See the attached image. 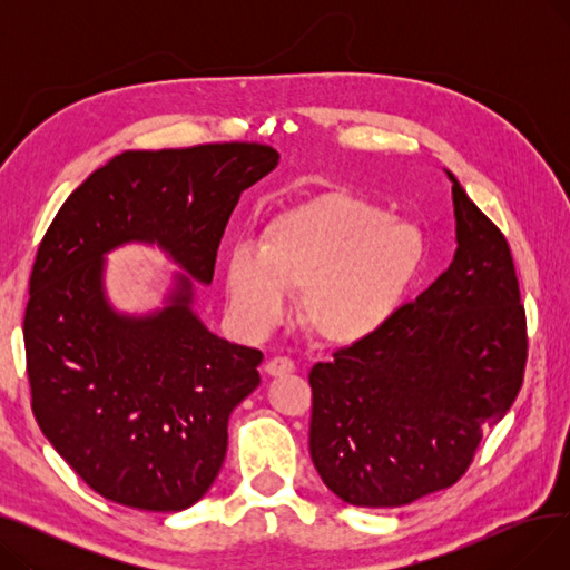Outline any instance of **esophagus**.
Returning <instances> with one entry per match:
<instances>
[{
  "instance_id": "1",
  "label": "esophagus",
  "mask_w": 570,
  "mask_h": 570,
  "mask_svg": "<svg viewBox=\"0 0 570 570\" xmlns=\"http://www.w3.org/2000/svg\"><path fill=\"white\" fill-rule=\"evenodd\" d=\"M293 370H295V363L286 355H275L265 363V372L269 376H284V374H291Z\"/></svg>"
}]
</instances>
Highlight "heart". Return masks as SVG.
<instances>
[{
    "label": "heart",
    "instance_id": "obj_1",
    "mask_svg": "<svg viewBox=\"0 0 570 570\" xmlns=\"http://www.w3.org/2000/svg\"><path fill=\"white\" fill-rule=\"evenodd\" d=\"M425 261V235L346 191H323L269 219L261 245L224 256L235 316L263 333L286 314L288 291L307 331L333 346L376 335L391 321Z\"/></svg>",
    "mask_w": 570,
    "mask_h": 570
}]
</instances>
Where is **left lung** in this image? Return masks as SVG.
<instances>
[{
  "label": "left lung",
  "mask_w": 570,
  "mask_h": 570,
  "mask_svg": "<svg viewBox=\"0 0 570 570\" xmlns=\"http://www.w3.org/2000/svg\"><path fill=\"white\" fill-rule=\"evenodd\" d=\"M448 177L453 263L376 335L309 372V455L351 505L395 508L455 485L524 379L527 318L511 249Z\"/></svg>",
  "instance_id": "1"
}]
</instances>
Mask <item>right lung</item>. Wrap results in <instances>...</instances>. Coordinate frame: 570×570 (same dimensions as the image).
Returning a JSON list of instances; mask_svg holds the SVG:
<instances>
[{"mask_svg": "<svg viewBox=\"0 0 570 570\" xmlns=\"http://www.w3.org/2000/svg\"><path fill=\"white\" fill-rule=\"evenodd\" d=\"M279 164L258 142L122 153L59 207L37 252L24 309L32 411L55 451L101 497L175 513L215 483L228 415L261 383L258 348L209 333L194 283L209 284L239 194ZM161 246L176 274L167 305L119 315L102 254Z\"/></svg>", "mask_w": 570, "mask_h": 570, "instance_id": "add662e5", "label": "right lung"}]
</instances>
